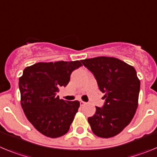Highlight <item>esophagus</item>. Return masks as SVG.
I'll use <instances>...</instances> for the list:
<instances>
[{
	"mask_svg": "<svg viewBox=\"0 0 157 157\" xmlns=\"http://www.w3.org/2000/svg\"><path fill=\"white\" fill-rule=\"evenodd\" d=\"M80 105H85L86 104V102L85 101H80Z\"/></svg>",
	"mask_w": 157,
	"mask_h": 157,
	"instance_id": "esophagus-1",
	"label": "esophagus"
}]
</instances>
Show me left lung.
Returning a JSON list of instances; mask_svg holds the SVG:
<instances>
[{"mask_svg": "<svg viewBox=\"0 0 157 157\" xmlns=\"http://www.w3.org/2000/svg\"><path fill=\"white\" fill-rule=\"evenodd\" d=\"M81 62L92 72L98 88L105 93V105L96 106L94 115L87 119L91 131L100 138L116 136L131 123L138 108L140 80L136 70L114 57L99 56Z\"/></svg>", "mask_w": 157, "mask_h": 157, "instance_id": "8db88e82", "label": "left lung"}]
</instances>
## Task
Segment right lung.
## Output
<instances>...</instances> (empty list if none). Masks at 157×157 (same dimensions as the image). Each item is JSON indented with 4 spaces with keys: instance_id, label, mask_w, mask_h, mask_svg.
Here are the masks:
<instances>
[{
    "instance_id": "1",
    "label": "right lung",
    "mask_w": 157,
    "mask_h": 157,
    "mask_svg": "<svg viewBox=\"0 0 157 157\" xmlns=\"http://www.w3.org/2000/svg\"><path fill=\"white\" fill-rule=\"evenodd\" d=\"M81 62L37 63L26 67L19 77L21 105L28 121L45 136L56 138L68 132L80 107L78 101H64L57 95Z\"/></svg>"
}]
</instances>
